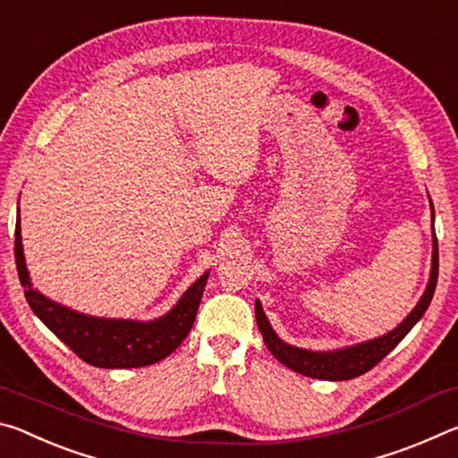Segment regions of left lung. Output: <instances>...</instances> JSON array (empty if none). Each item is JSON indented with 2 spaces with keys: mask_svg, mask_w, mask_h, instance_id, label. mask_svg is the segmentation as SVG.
Segmentation results:
<instances>
[{
  "mask_svg": "<svg viewBox=\"0 0 458 458\" xmlns=\"http://www.w3.org/2000/svg\"><path fill=\"white\" fill-rule=\"evenodd\" d=\"M432 221H434V208H432ZM437 280H438V242H437V233H434L430 280L422 298H420V302L416 304V309L411 310L408 317L394 328V331H389L384 336H377V339L353 344V347H344L336 351H309V349L292 347V344L284 343L280 336L274 333L272 325L267 322L264 309H261L259 300H256V320H258L259 333L264 336L266 347L272 351V355L278 359L280 363L290 367L292 371L302 373V376L314 377V379H331V381L353 379V377L363 376L365 371L373 369V367H376L381 359L389 353V351H394L395 344H398L403 336L411 331V327L424 317V312L428 309L430 300L434 296V290H437Z\"/></svg>",
  "mask_w": 458,
  "mask_h": 458,
  "instance_id": "1",
  "label": "left lung"
}]
</instances>
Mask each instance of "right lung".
Masks as SVG:
<instances>
[{"label":"right lung","mask_w":458,"mask_h":458,"mask_svg":"<svg viewBox=\"0 0 458 458\" xmlns=\"http://www.w3.org/2000/svg\"><path fill=\"white\" fill-rule=\"evenodd\" d=\"M16 267L20 284L30 309L44 325L55 333L66 347L72 349L82 361L105 369H125V367H146L162 361L191 333L192 322L207 286L208 272H205L184 292L174 309L164 317L148 322L123 318L89 317L55 302L32 288L24 259L20 231V208L16 225Z\"/></svg>","instance_id":"add662e5"}]
</instances>
